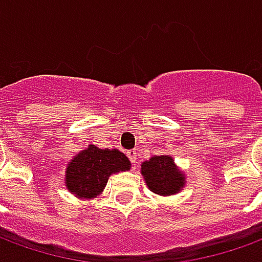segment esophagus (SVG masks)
<instances>
[{"label": "esophagus", "mask_w": 262, "mask_h": 262, "mask_svg": "<svg viewBox=\"0 0 262 262\" xmlns=\"http://www.w3.org/2000/svg\"><path fill=\"white\" fill-rule=\"evenodd\" d=\"M127 157H129V160H130L132 161V164L135 165L136 164V160H137V151L136 150H135V148H133V150H129V151H127Z\"/></svg>", "instance_id": "obj_1"}]
</instances>
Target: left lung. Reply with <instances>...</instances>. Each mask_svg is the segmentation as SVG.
Instances as JSON below:
<instances>
[{
    "label": "left lung",
    "instance_id": "left-lung-1",
    "mask_svg": "<svg viewBox=\"0 0 262 262\" xmlns=\"http://www.w3.org/2000/svg\"><path fill=\"white\" fill-rule=\"evenodd\" d=\"M142 176L150 191L163 196L181 191L185 176L174 163L171 156H154L142 164Z\"/></svg>",
    "mask_w": 262,
    "mask_h": 262
}]
</instances>
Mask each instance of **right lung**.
I'll list each match as a JSON object with an SVG mask.
<instances>
[{
    "label": "right lung",
    "instance_id": "obj_1",
    "mask_svg": "<svg viewBox=\"0 0 262 262\" xmlns=\"http://www.w3.org/2000/svg\"><path fill=\"white\" fill-rule=\"evenodd\" d=\"M130 170V161L118 148L88 146L70 161L66 170V187L75 196L91 199L102 192L112 174Z\"/></svg>",
    "mask_w": 262,
    "mask_h": 262
}]
</instances>
